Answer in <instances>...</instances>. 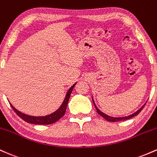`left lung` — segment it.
<instances>
[{"label":"left lung","mask_w":157,"mask_h":157,"mask_svg":"<svg viewBox=\"0 0 157 157\" xmlns=\"http://www.w3.org/2000/svg\"><path fill=\"white\" fill-rule=\"evenodd\" d=\"M92 100H93V102H94V105L95 108H96V110H97V112L99 113V114L100 115V116H102V117H103L104 119H105L107 121H109V122H119V121H122V120H128V119H131L132 117H134L136 116V115H138L139 113H140V111H142V109H143L144 106H145V104H146V102H145V104H144L142 106L141 108H140V109L138 110L137 111H136V112L132 113V114L129 115V116H127V117H111V116H109V115L105 114V113H104L103 112H102V111H100V110L98 109V108L97 107L96 105H95L94 103V101L93 100V97H92Z\"/></svg>","instance_id":"obj_1"}]
</instances>
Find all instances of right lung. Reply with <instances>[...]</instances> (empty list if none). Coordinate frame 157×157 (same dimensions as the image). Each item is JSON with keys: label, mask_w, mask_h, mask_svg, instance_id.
Returning <instances> with one entry per match:
<instances>
[{"label": "right lung", "mask_w": 157, "mask_h": 157, "mask_svg": "<svg viewBox=\"0 0 157 157\" xmlns=\"http://www.w3.org/2000/svg\"><path fill=\"white\" fill-rule=\"evenodd\" d=\"M77 83V82H76ZM75 83L68 89V91L66 93V97H65L63 102L62 105H60V107L59 108L57 111H55V112L50 114L46 115V116H43V117H34V116H30V115L25 114L21 111H19L18 110H17L14 107L12 104L10 103L11 107L12 108V109L14 110V111L17 113V115L21 117L22 120L26 121L29 123H32V124H36V125H49V124H52L54 122H57V120H59L65 114L66 111V107H67L68 100H69V97L71 96V91L75 87V86L76 85Z\"/></svg>", "instance_id": "right-lung-1"}]
</instances>
